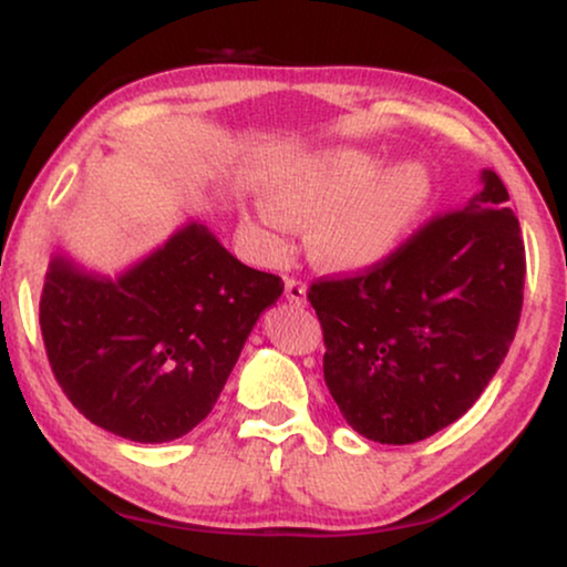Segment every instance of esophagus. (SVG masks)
Segmentation results:
<instances>
[{
  "instance_id": "1",
  "label": "esophagus",
  "mask_w": 567,
  "mask_h": 567,
  "mask_svg": "<svg viewBox=\"0 0 567 567\" xmlns=\"http://www.w3.org/2000/svg\"><path fill=\"white\" fill-rule=\"evenodd\" d=\"M285 298H288L290 303H306V285L301 279H288L285 282Z\"/></svg>"
}]
</instances>
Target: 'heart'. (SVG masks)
<instances>
[{"instance_id":"obj_1","label":"heart","mask_w":567,"mask_h":567,"mask_svg":"<svg viewBox=\"0 0 567 567\" xmlns=\"http://www.w3.org/2000/svg\"><path fill=\"white\" fill-rule=\"evenodd\" d=\"M383 167L379 154L338 148L277 175L266 194L288 220H311L309 247L322 266L368 269L405 243L432 199V175L421 162ZM277 213H266L264 226H282Z\"/></svg>"}]
</instances>
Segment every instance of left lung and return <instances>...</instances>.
I'll list each match as a JSON object with an SVG mask.
<instances>
[{"label": "left lung", "mask_w": 567, "mask_h": 567, "mask_svg": "<svg viewBox=\"0 0 567 567\" xmlns=\"http://www.w3.org/2000/svg\"><path fill=\"white\" fill-rule=\"evenodd\" d=\"M523 288V231L493 171L466 207L426 220L381 264L315 279L322 373L347 424L381 445L451 426L504 362Z\"/></svg>", "instance_id": "1"}]
</instances>
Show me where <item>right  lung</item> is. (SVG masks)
Instances as JSON below:
<instances>
[{
    "instance_id": "obj_1",
    "label": "right lung",
    "mask_w": 567,
    "mask_h": 567,
    "mask_svg": "<svg viewBox=\"0 0 567 567\" xmlns=\"http://www.w3.org/2000/svg\"><path fill=\"white\" fill-rule=\"evenodd\" d=\"M282 288L188 224L116 279L55 256L39 324L55 381L84 419L133 442H171L210 413Z\"/></svg>"
}]
</instances>
